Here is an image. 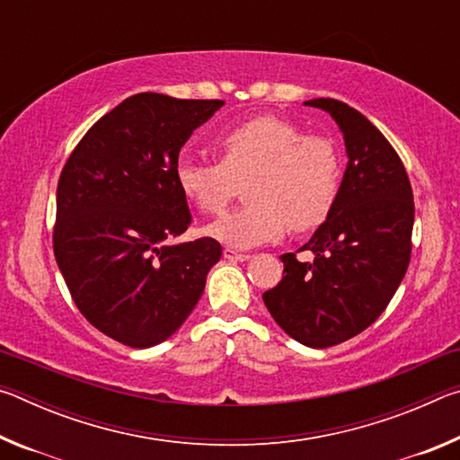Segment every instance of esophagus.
Listing matches in <instances>:
<instances>
[{"instance_id":"34e87169","label":"esophagus","mask_w":460,"mask_h":460,"mask_svg":"<svg viewBox=\"0 0 460 460\" xmlns=\"http://www.w3.org/2000/svg\"><path fill=\"white\" fill-rule=\"evenodd\" d=\"M223 258L229 260V261H247L252 255L249 253H241V252H235V249H223Z\"/></svg>"}]
</instances>
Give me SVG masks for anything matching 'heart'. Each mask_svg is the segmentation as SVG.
Returning <instances> with one entry per match:
<instances>
[{"label":"heart","mask_w":460,"mask_h":460,"mask_svg":"<svg viewBox=\"0 0 460 460\" xmlns=\"http://www.w3.org/2000/svg\"><path fill=\"white\" fill-rule=\"evenodd\" d=\"M217 162L182 154L174 166L184 199L205 215H221L245 182L247 207L221 217L207 235L249 249L329 219L341 192V155L332 139L302 134L278 115H258L213 139Z\"/></svg>","instance_id":"b5f03b06"}]
</instances>
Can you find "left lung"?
Listing matches in <instances>:
<instances>
[{
    "mask_svg": "<svg viewBox=\"0 0 460 460\" xmlns=\"http://www.w3.org/2000/svg\"><path fill=\"white\" fill-rule=\"evenodd\" d=\"M337 121L347 170L332 213L298 252L284 253V276L263 292L274 321L302 345L326 349L353 339L387 308L406 276L414 227V194L403 162L357 109L313 99Z\"/></svg>",
    "mask_w": 460,
    "mask_h": 460,
    "instance_id": "left-lung-1",
    "label": "left lung"
}]
</instances>
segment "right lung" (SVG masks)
Masks as SVG:
<instances>
[{
    "instance_id": "add662e5",
    "label": "right lung",
    "mask_w": 460,
    "mask_h": 460,
    "mask_svg": "<svg viewBox=\"0 0 460 460\" xmlns=\"http://www.w3.org/2000/svg\"><path fill=\"white\" fill-rule=\"evenodd\" d=\"M225 101L137 93L105 113L68 155L52 245L76 308L131 349L174 334L197 306L223 249L172 239L192 225L174 166Z\"/></svg>"
}]
</instances>
